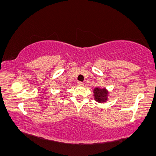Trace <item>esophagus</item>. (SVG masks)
<instances>
[{"instance_id":"obj_1","label":"esophagus","mask_w":156,"mask_h":156,"mask_svg":"<svg viewBox=\"0 0 156 156\" xmlns=\"http://www.w3.org/2000/svg\"><path fill=\"white\" fill-rule=\"evenodd\" d=\"M78 85H84V83L82 82V81H78Z\"/></svg>"}]
</instances>
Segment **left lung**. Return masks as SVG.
I'll use <instances>...</instances> for the list:
<instances>
[{
  "mask_svg": "<svg viewBox=\"0 0 156 156\" xmlns=\"http://www.w3.org/2000/svg\"><path fill=\"white\" fill-rule=\"evenodd\" d=\"M94 98L98 102H104L107 99L108 92L106 89H100V88H95L94 90Z\"/></svg>",
  "mask_w": 156,
  "mask_h": 156,
  "instance_id": "left-lung-1",
  "label": "left lung"
}]
</instances>
